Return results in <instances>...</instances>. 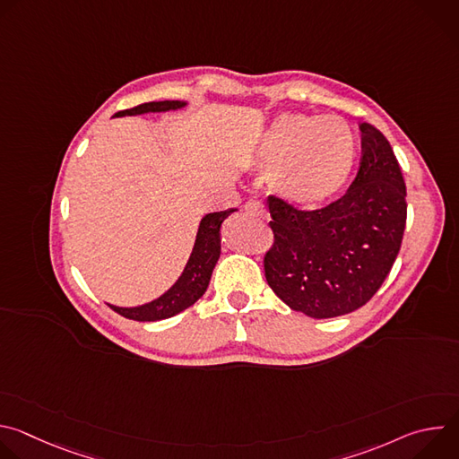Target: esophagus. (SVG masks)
I'll return each mask as SVG.
<instances>
[{
  "instance_id": "34e87169",
  "label": "esophagus",
  "mask_w": 459,
  "mask_h": 459,
  "mask_svg": "<svg viewBox=\"0 0 459 459\" xmlns=\"http://www.w3.org/2000/svg\"><path fill=\"white\" fill-rule=\"evenodd\" d=\"M245 211L248 212V214H254V216H257V218H267L269 216V211H267V207L261 204V202H255V200H250V202H247V205H245Z\"/></svg>"
}]
</instances>
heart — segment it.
Listing matches in <instances>:
<instances>
[{"mask_svg":"<svg viewBox=\"0 0 459 459\" xmlns=\"http://www.w3.org/2000/svg\"><path fill=\"white\" fill-rule=\"evenodd\" d=\"M356 158V136L340 116L281 114L261 138L254 165L294 205L329 202L345 186Z\"/></svg>","mask_w":459,"mask_h":459,"instance_id":"b5f03b06","label":"heart"}]
</instances>
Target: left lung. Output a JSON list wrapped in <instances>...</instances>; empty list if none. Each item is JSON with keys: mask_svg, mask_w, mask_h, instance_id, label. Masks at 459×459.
<instances>
[{"mask_svg": "<svg viewBox=\"0 0 459 459\" xmlns=\"http://www.w3.org/2000/svg\"><path fill=\"white\" fill-rule=\"evenodd\" d=\"M358 174L340 200L299 211L269 195L274 241L264 267L269 287L292 310L325 319L363 307L398 257L407 188L386 138L361 123Z\"/></svg>", "mask_w": 459, "mask_h": 459, "instance_id": "obj_1", "label": "left lung"}]
</instances>
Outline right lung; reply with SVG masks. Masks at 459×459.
<instances>
[{
    "instance_id": "1",
    "label": "right lung",
    "mask_w": 459,
    "mask_h": 459,
    "mask_svg": "<svg viewBox=\"0 0 459 459\" xmlns=\"http://www.w3.org/2000/svg\"><path fill=\"white\" fill-rule=\"evenodd\" d=\"M183 101H151L143 103L133 108H126L117 112L116 116H134V114H143V112H165V110H174L183 107ZM236 209L221 211V212H212L207 214L198 229V236H195V243L192 248V254L186 261V267L179 280L158 299L145 303L142 307H133V308H123V307H114L108 305L114 312L121 314L123 317L128 319H136V321H158V319H167L181 310L188 308L198 301L211 281L212 271L218 264L220 254H221V239H220V229L221 223L234 212Z\"/></svg>"
}]
</instances>
